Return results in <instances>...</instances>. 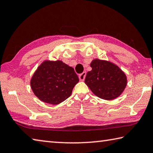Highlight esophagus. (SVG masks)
<instances>
[{
  "label": "esophagus",
  "mask_w": 153,
  "mask_h": 153,
  "mask_svg": "<svg viewBox=\"0 0 153 153\" xmlns=\"http://www.w3.org/2000/svg\"><path fill=\"white\" fill-rule=\"evenodd\" d=\"M85 76H86V72H83L82 74H81L79 76V80L81 81H83L85 79Z\"/></svg>",
  "instance_id": "34e87169"
}]
</instances>
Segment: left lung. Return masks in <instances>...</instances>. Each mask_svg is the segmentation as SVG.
Wrapping results in <instances>:
<instances>
[{
    "label": "left lung",
    "mask_w": 153,
    "mask_h": 153,
    "mask_svg": "<svg viewBox=\"0 0 153 153\" xmlns=\"http://www.w3.org/2000/svg\"><path fill=\"white\" fill-rule=\"evenodd\" d=\"M92 70L87 73L85 82L98 97L114 100L122 94L127 85L126 75L109 61L94 59L90 64Z\"/></svg>",
    "instance_id": "8db88e82"
}]
</instances>
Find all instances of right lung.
<instances>
[{
    "label": "right lung",
    "instance_id": "1",
    "mask_svg": "<svg viewBox=\"0 0 153 153\" xmlns=\"http://www.w3.org/2000/svg\"><path fill=\"white\" fill-rule=\"evenodd\" d=\"M79 81L74 68L62 61L45 60L35 71L30 85L39 100L57 105L71 95Z\"/></svg>",
    "mask_w": 153,
    "mask_h": 153
}]
</instances>
